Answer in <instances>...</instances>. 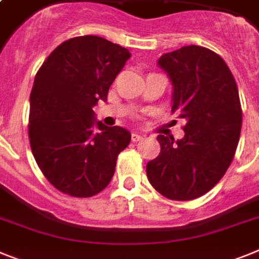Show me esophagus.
<instances>
[{"instance_id": "esophagus-1", "label": "esophagus", "mask_w": 259, "mask_h": 259, "mask_svg": "<svg viewBox=\"0 0 259 259\" xmlns=\"http://www.w3.org/2000/svg\"><path fill=\"white\" fill-rule=\"evenodd\" d=\"M141 139H143V136H140L139 134H132L131 135V140L134 141V143H136V141H140Z\"/></svg>"}]
</instances>
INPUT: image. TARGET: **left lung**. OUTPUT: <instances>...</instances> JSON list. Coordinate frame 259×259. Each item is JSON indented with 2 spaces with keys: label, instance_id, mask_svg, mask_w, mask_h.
Instances as JSON below:
<instances>
[{
  "label": "left lung",
  "instance_id": "8db88e82",
  "mask_svg": "<svg viewBox=\"0 0 259 259\" xmlns=\"http://www.w3.org/2000/svg\"><path fill=\"white\" fill-rule=\"evenodd\" d=\"M173 83L171 111L186 120L185 136L158 135L160 154L147 163L152 186L171 200L208 193L231 165L240 140L242 110L235 77L208 48L186 46L160 57Z\"/></svg>",
  "mask_w": 259,
  "mask_h": 259
}]
</instances>
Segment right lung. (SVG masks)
Wrapping results in <instances>:
<instances>
[{
  "instance_id": "add662e5",
  "label": "right lung",
  "mask_w": 259,
  "mask_h": 259,
  "mask_svg": "<svg viewBox=\"0 0 259 259\" xmlns=\"http://www.w3.org/2000/svg\"><path fill=\"white\" fill-rule=\"evenodd\" d=\"M130 56L119 44L85 35L61 43L37 70L30 94L31 151L48 182L66 195L101 193L131 141L127 130L102 124L93 111Z\"/></svg>"
}]
</instances>
